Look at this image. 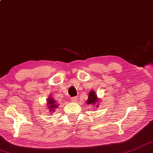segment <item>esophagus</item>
Returning <instances> with one entry per match:
<instances>
[{
  "mask_svg": "<svg viewBox=\"0 0 153 153\" xmlns=\"http://www.w3.org/2000/svg\"><path fill=\"white\" fill-rule=\"evenodd\" d=\"M71 100L72 102H76V100H77V97H71Z\"/></svg>",
  "mask_w": 153,
  "mask_h": 153,
  "instance_id": "34e87169",
  "label": "esophagus"
}]
</instances>
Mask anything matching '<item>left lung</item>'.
<instances>
[{
    "label": "left lung",
    "instance_id": "8db88e82",
    "mask_svg": "<svg viewBox=\"0 0 153 153\" xmlns=\"http://www.w3.org/2000/svg\"><path fill=\"white\" fill-rule=\"evenodd\" d=\"M98 101V99H97V95L95 93L92 91H90L89 94V99L87 100V103L88 104H94L95 105V102Z\"/></svg>",
    "mask_w": 153,
    "mask_h": 153
}]
</instances>
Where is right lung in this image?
I'll return each mask as SVG.
<instances>
[{
	"instance_id": "obj_1",
	"label": "right lung",
	"mask_w": 153,
	"mask_h": 153,
	"mask_svg": "<svg viewBox=\"0 0 153 153\" xmlns=\"http://www.w3.org/2000/svg\"><path fill=\"white\" fill-rule=\"evenodd\" d=\"M54 102H55V100H54L53 99L49 98L48 99V106H49V108L51 110H54V109L53 110V108H56V105L54 104Z\"/></svg>"
}]
</instances>
